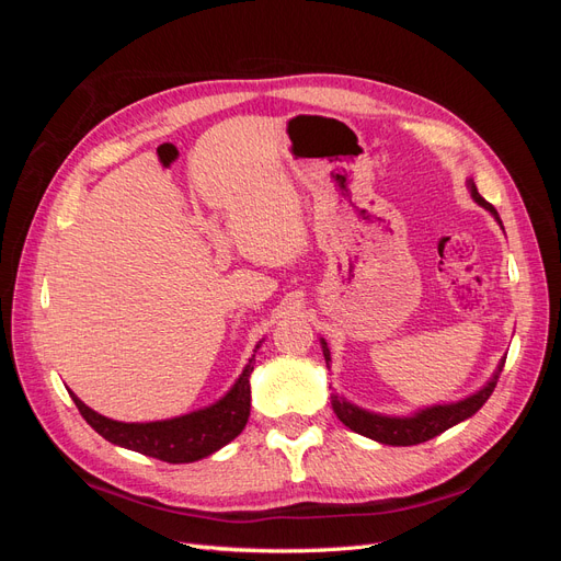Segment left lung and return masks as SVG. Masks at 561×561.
I'll return each instance as SVG.
<instances>
[{"mask_svg":"<svg viewBox=\"0 0 561 561\" xmlns=\"http://www.w3.org/2000/svg\"><path fill=\"white\" fill-rule=\"evenodd\" d=\"M466 186H468L472 201L478 203V206H482L484 210H489V215L494 217L496 222L501 225V229H503V222H501L496 208L480 196L478 186H474L472 178L466 180ZM320 346H322V355H325V365L330 369L332 355H330V348H328L325 339H320ZM503 365H505V358H501V363L494 369V375H491V379L480 390H474L472 396L461 398V400H456V402H443V404L423 407V410H416L414 414H407V416L369 412V410H365V407L353 404L344 396H339L336 390H332L330 402H332V410H334L336 419L342 421L344 426L351 428L353 433H360V435H365L369 439H375V443L390 445V447H412V445L428 443L431 437L449 431L451 426H456V423H461V421L470 419L474 412H478L480 407L489 400V396L494 393L496 381H499L501 371H503Z\"/></svg>","mask_w":561,"mask_h":561,"instance_id":"left-lung-1","label":"left lung"}]
</instances>
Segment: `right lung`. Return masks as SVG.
Returning a JSON list of instances; mask_svg holds the SVG:
<instances>
[{
    "instance_id": "add662e5",
    "label": "right lung",
    "mask_w": 561,
    "mask_h": 561,
    "mask_svg": "<svg viewBox=\"0 0 561 561\" xmlns=\"http://www.w3.org/2000/svg\"><path fill=\"white\" fill-rule=\"evenodd\" d=\"M260 346L262 342L254 346V353H257ZM254 353L239 379L233 381L222 398L208 407H201V410L173 419L145 423L114 421L98 414L89 404H83L72 390L70 396L79 407L81 416L89 421V426L103 435L107 443L168 463H194L229 445L245 428L250 416V375L254 369Z\"/></svg>"
}]
</instances>
